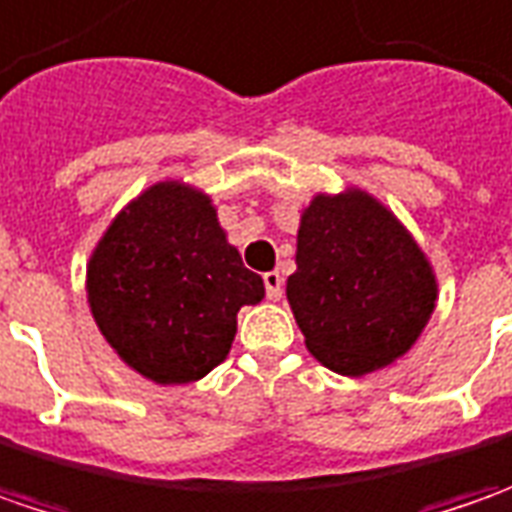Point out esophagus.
Segmentation results:
<instances>
[{
    "instance_id": "1",
    "label": "esophagus",
    "mask_w": 512,
    "mask_h": 512,
    "mask_svg": "<svg viewBox=\"0 0 512 512\" xmlns=\"http://www.w3.org/2000/svg\"><path fill=\"white\" fill-rule=\"evenodd\" d=\"M282 287H285V279H282V273H276V270L265 273V290H267V299H270V302L282 299Z\"/></svg>"
}]
</instances>
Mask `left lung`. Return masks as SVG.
<instances>
[{"label": "left lung", "mask_w": 512, "mask_h": 512, "mask_svg": "<svg viewBox=\"0 0 512 512\" xmlns=\"http://www.w3.org/2000/svg\"><path fill=\"white\" fill-rule=\"evenodd\" d=\"M285 290L310 356L350 379L402 359L439 302L422 245L356 185L316 193L302 210Z\"/></svg>", "instance_id": "8db88e82"}]
</instances>
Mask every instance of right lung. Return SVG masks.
<instances>
[{"instance_id":"1","label":"right lung","mask_w":512,"mask_h":512,"mask_svg":"<svg viewBox=\"0 0 512 512\" xmlns=\"http://www.w3.org/2000/svg\"><path fill=\"white\" fill-rule=\"evenodd\" d=\"M90 316L110 350L153 384H190L222 364L236 313L265 299L227 242L213 199L162 179L122 207L88 259Z\"/></svg>"}]
</instances>
